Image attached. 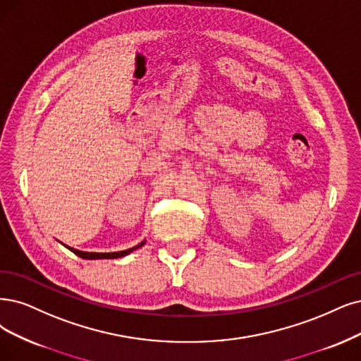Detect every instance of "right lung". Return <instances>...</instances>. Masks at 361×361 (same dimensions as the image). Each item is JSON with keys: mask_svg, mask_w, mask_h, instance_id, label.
I'll return each mask as SVG.
<instances>
[{"mask_svg": "<svg viewBox=\"0 0 361 361\" xmlns=\"http://www.w3.org/2000/svg\"><path fill=\"white\" fill-rule=\"evenodd\" d=\"M145 244V241L140 243L138 245L132 247L129 250H123V251H116V252H87V251H80V250H75V248H71V247H66L70 251H73L75 256L82 257V259H87V260H97V259H117V257H123V256H128L129 252H132L133 250H137L140 247H142Z\"/></svg>", "mask_w": 361, "mask_h": 361, "instance_id": "1", "label": "right lung"}]
</instances>
